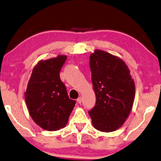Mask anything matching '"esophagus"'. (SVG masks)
<instances>
[{"instance_id": "obj_1", "label": "esophagus", "mask_w": 161, "mask_h": 161, "mask_svg": "<svg viewBox=\"0 0 161 161\" xmlns=\"http://www.w3.org/2000/svg\"><path fill=\"white\" fill-rule=\"evenodd\" d=\"M77 102H78L79 103H81V102H82V98H81V97H80V98H77Z\"/></svg>"}]
</instances>
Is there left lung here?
Listing matches in <instances>:
<instances>
[{"label":"left lung","instance_id":"8db88e82","mask_svg":"<svg viewBox=\"0 0 161 161\" xmlns=\"http://www.w3.org/2000/svg\"><path fill=\"white\" fill-rule=\"evenodd\" d=\"M96 105L88 112L94 128L112 132L123 125L135 97V84L120 58L98 50L90 56Z\"/></svg>","mask_w":161,"mask_h":161}]
</instances>
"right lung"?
Listing matches in <instances>:
<instances>
[{
    "instance_id": "add662e5",
    "label": "right lung",
    "mask_w": 161,
    "mask_h": 161,
    "mask_svg": "<svg viewBox=\"0 0 161 161\" xmlns=\"http://www.w3.org/2000/svg\"><path fill=\"white\" fill-rule=\"evenodd\" d=\"M67 57L41 60L33 68L25 93L26 105L33 121L47 130L64 128L76 101L70 99L60 72Z\"/></svg>"
}]
</instances>
